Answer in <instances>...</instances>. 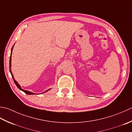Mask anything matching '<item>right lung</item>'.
Masks as SVG:
<instances>
[{
	"label": "right lung",
	"instance_id": "add662e5",
	"mask_svg": "<svg viewBox=\"0 0 132 132\" xmlns=\"http://www.w3.org/2000/svg\"><path fill=\"white\" fill-rule=\"evenodd\" d=\"M13 48V47H12V48H11V56H10V72L11 74V75H12V77L13 79V81H14V82H15V83L16 85L17 86L18 88L20 90H21L23 91L24 92L26 93V94H27V95H34V94H35L34 93H32V92H29V91H28V90H24V89H21V87H20V85L18 83V82H17L16 81V80L14 79V77H13V75H12V73L11 70V55H12V52ZM50 89H48L47 90L45 91V92H43V93H44V92H47V91H48V90H49Z\"/></svg>",
	"mask_w": 132,
	"mask_h": 132
}]
</instances>
